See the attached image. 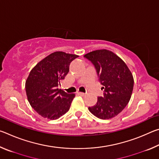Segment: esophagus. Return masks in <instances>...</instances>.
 Listing matches in <instances>:
<instances>
[{"mask_svg": "<svg viewBox=\"0 0 159 159\" xmlns=\"http://www.w3.org/2000/svg\"><path fill=\"white\" fill-rule=\"evenodd\" d=\"M78 95H80V96L83 97V96H85V93H83L79 92V93H78Z\"/></svg>", "mask_w": 159, "mask_h": 159, "instance_id": "obj_1", "label": "esophagus"}]
</instances>
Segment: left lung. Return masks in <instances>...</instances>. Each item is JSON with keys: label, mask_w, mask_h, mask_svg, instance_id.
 Returning <instances> with one entry per match:
<instances>
[{"label": "left lung", "mask_w": 159, "mask_h": 159, "mask_svg": "<svg viewBox=\"0 0 159 159\" xmlns=\"http://www.w3.org/2000/svg\"><path fill=\"white\" fill-rule=\"evenodd\" d=\"M95 65L104 90L95 106L88 110L100 119H110L120 114L130 101L134 79L130 70L117 55L106 49L92 51L84 55Z\"/></svg>", "instance_id": "left-lung-1"}]
</instances>
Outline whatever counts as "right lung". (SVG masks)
<instances>
[{
    "label": "right lung",
    "instance_id": "1",
    "mask_svg": "<svg viewBox=\"0 0 159 159\" xmlns=\"http://www.w3.org/2000/svg\"><path fill=\"white\" fill-rule=\"evenodd\" d=\"M79 55L57 51L43 59L31 70L25 83L27 99L42 117L56 120L69 111L75 94L59 89L69 70L71 61Z\"/></svg>",
    "mask_w": 159,
    "mask_h": 159
}]
</instances>
